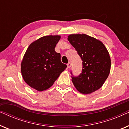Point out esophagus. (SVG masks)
<instances>
[{"label":"esophagus","mask_w":129,"mask_h":129,"mask_svg":"<svg viewBox=\"0 0 129 129\" xmlns=\"http://www.w3.org/2000/svg\"><path fill=\"white\" fill-rule=\"evenodd\" d=\"M67 66H68V68L69 69L70 68V66H71V64H70V63H68V64H67Z\"/></svg>","instance_id":"obj_1"}]
</instances>
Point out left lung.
<instances>
[{
    "mask_svg": "<svg viewBox=\"0 0 129 129\" xmlns=\"http://www.w3.org/2000/svg\"><path fill=\"white\" fill-rule=\"evenodd\" d=\"M68 40L83 61L82 72L72 81L79 92L91 94L102 87L110 72L109 52L99 39L86 34H70Z\"/></svg>",
    "mask_w": 129,
    "mask_h": 129,
    "instance_id": "obj_1",
    "label": "left lung"
}]
</instances>
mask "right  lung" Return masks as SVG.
<instances>
[{
	"instance_id": "1",
	"label": "right lung",
	"mask_w": 129,
	"mask_h": 129,
	"mask_svg": "<svg viewBox=\"0 0 129 129\" xmlns=\"http://www.w3.org/2000/svg\"><path fill=\"white\" fill-rule=\"evenodd\" d=\"M60 38L59 35L42 36L26 50L21 62V73L32 89L39 91L49 89L67 67L61 62L60 54L54 50Z\"/></svg>"
}]
</instances>
